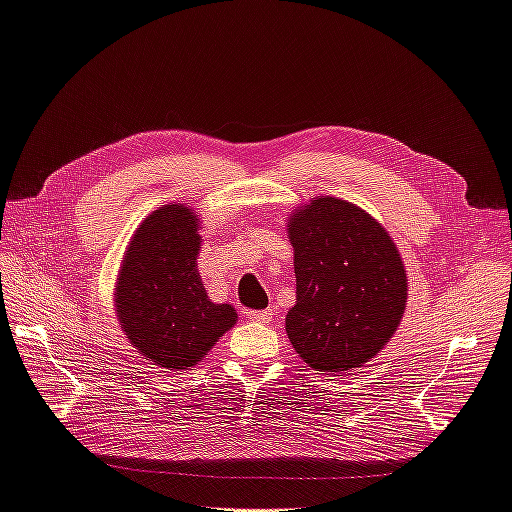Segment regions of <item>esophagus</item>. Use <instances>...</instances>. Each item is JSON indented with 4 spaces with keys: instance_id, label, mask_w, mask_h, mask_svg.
Here are the masks:
<instances>
[{
    "instance_id": "1",
    "label": "esophagus",
    "mask_w": 512,
    "mask_h": 512,
    "mask_svg": "<svg viewBox=\"0 0 512 512\" xmlns=\"http://www.w3.org/2000/svg\"><path fill=\"white\" fill-rule=\"evenodd\" d=\"M245 319L252 321V323H269L271 312L269 310H247Z\"/></svg>"
}]
</instances>
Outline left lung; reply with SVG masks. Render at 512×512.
<instances>
[{
  "instance_id": "8db88e82",
  "label": "left lung",
  "mask_w": 512,
  "mask_h": 512,
  "mask_svg": "<svg viewBox=\"0 0 512 512\" xmlns=\"http://www.w3.org/2000/svg\"><path fill=\"white\" fill-rule=\"evenodd\" d=\"M297 303L286 334L310 368L334 375L370 362L403 321L407 271L392 237L357 204L312 198L286 219Z\"/></svg>"
}]
</instances>
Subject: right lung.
<instances>
[{"mask_svg":"<svg viewBox=\"0 0 512 512\" xmlns=\"http://www.w3.org/2000/svg\"><path fill=\"white\" fill-rule=\"evenodd\" d=\"M200 217L187 204H163L133 232L114 288L120 329L144 359L189 370L237 323L230 303H213L200 271Z\"/></svg>","mask_w":512,"mask_h":512,"instance_id":"add662e5","label":"right lung"}]
</instances>
